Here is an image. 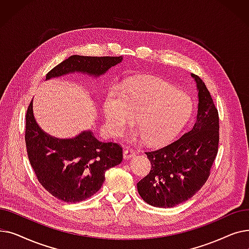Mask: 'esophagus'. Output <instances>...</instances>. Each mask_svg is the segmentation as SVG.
<instances>
[{"label": "esophagus", "mask_w": 249, "mask_h": 249, "mask_svg": "<svg viewBox=\"0 0 249 249\" xmlns=\"http://www.w3.org/2000/svg\"><path fill=\"white\" fill-rule=\"evenodd\" d=\"M123 155H124V159H125V160H130V159L133 158V156L135 155V152H134L133 149L127 147V148L124 149Z\"/></svg>", "instance_id": "esophagus-1"}]
</instances>
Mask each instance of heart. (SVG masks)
I'll list each match as a JSON object with an SVG mask.
<instances>
[{
	"mask_svg": "<svg viewBox=\"0 0 249 249\" xmlns=\"http://www.w3.org/2000/svg\"><path fill=\"white\" fill-rule=\"evenodd\" d=\"M104 115L109 131L118 136L136 115L141 134L150 144L173 139L190 121L191 98L174 86L155 77L137 78L111 88L104 101ZM139 131L131 132L137 136Z\"/></svg>",
	"mask_w": 249,
	"mask_h": 249,
	"instance_id": "b5f03b06",
	"label": "heart"
}]
</instances>
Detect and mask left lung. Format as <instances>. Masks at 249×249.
I'll return each instance as SVG.
<instances>
[{
    "mask_svg": "<svg viewBox=\"0 0 249 249\" xmlns=\"http://www.w3.org/2000/svg\"><path fill=\"white\" fill-rule=\"evenodd\" d=\"M198 90L197 120L175 142L145 152L150 173L137 182L140 197L159 208H172L191 199L210 176L219 143V117L201 78L191 73Z\"/></svg>",
    "mask_w": 249,
    "mask_h": 249,
    "instance_id": "obj_1",
    "label": "left lung"
}]
</instances>
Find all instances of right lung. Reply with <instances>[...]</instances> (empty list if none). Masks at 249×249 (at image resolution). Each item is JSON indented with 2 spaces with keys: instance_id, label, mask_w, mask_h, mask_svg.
I'll return each mask as SVG.
<instances>
[{
  "instance_id": "1",
  "label": "right lung",
  "mask_w": 249,
  "mask_h": 249,
  "mask_svg": "<svg viewBox=\"0 0 249 249\" xmlns=\"http://www.w3.org/2000/svg\"><path fill=\"white\" fill-rule=\"evenodd\" d=\"M122 60L123 56L71 55L52 69L45 81L75 72L98 78ZM25 142L39 182L55 198L68 203L81 202L96 194L106 171L123 160L119 144L98 140L89 129L71 138L46 133L36 122L33 100L26 114Z\"/></svg>"
}]
</instances>
